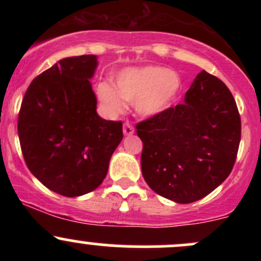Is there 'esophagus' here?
<instances>
[{"instance_id": "obj_1", "label": "esophagus", "mask_w": 261, "mask_h": 261, "mask_svg": "<svg viewBox=\"0 0 261 261\" xmlns=\"http://www.w3.org/2000/svg\"><path fill=\"white\" fill-rule=\"evenodd\" d=\"M123 135H126V136H128V135H133L134 134V126L131 125L130 122H125L123 123Z\"/></svg>"}]
</instances>
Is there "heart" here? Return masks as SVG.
<instances>
[{
    "label": "heart",
    "instance_id": "obj_1",
    "mask_svg": "<svg viewBox=\"0 0 261 261\" xmlns=\"http://www.w3.org/2000/svg\"><path fill=\"white\" fill-rule=\"evenodd\" d=\"M115 87L107 82L97 86V94L105 109L111 114L123 110V101L134 103L141 116H155L170 106L180 87L173 70L162 67L127 68L116 75Z\"/></svg>",
    "mask_w": 261,
    "mask_h": 261
}]
</instances>
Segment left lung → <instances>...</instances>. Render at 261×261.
Segmentation results:
<instances>
[{"label": "left lung", "instance_id": "left-lung-1", "mask_svg": "<svg viewBox=\"0 0 261 261\" xmlns=\"http://www.w3.org/2000/svg\"><path fill=\"white\" fill-rule=\"evenodd\" d=\"M143 141L141 172L164 198L192 203L230 175L241 139V120L230 89L202 70L184 96L136 125Z\"/></svg>", "mask_w": 261, "mask_h": 261}]
</instances>
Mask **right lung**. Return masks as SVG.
Returning <instances> with one entry per match:
<instances>
[{"mask_svg": "<svg viewBox=\"0 0 261 261\" xmlns=\"http://www.w3.org/2000/svg\"><path fill=\"white\" fill-rule=\"evenodd\" d=\"M96 55L64 58L29 86L17 131L26 165L50 191L78 197L106 178L110 159L123 138L122 122L96 111L89 80Z\"/></svg>", "mask_w": 261, "mask_h": 261, "instance_id": "add662e5", "label": "right lung"}]
</instances>
